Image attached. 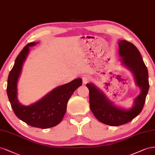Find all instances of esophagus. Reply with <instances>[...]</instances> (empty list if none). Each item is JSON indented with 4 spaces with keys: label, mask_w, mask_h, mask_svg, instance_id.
Masks as SVG:
<instances>
[{
    "label": "esophagus",
    "mask_w": 155,
    "mask_h": 155,
    "mask_svg": "<svg viewBox=\"0 0 155 155\" xmlns=\"http://www.w3.org/2000/svg\"><path fill=\"white\" fill-rule=\"evenodd\" d=\"M82 81H83V84H86L89 81H90V78L87 76H84L82 78Z\"/></svg>",
    "instance_id": "34e87169"
}]
</instances>
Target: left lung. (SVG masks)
Wrapping results in <instances>:
<instances>
[{"mask_svg": "<svg viewBox=\"0 0 155 155\" xmlns=\"http://www.w3.org/2000/svg\"><path fill=\"white\" fill-rule=\"evenodd\" d=\"M119 55L122 66L133 74L136 86L140 93L134 98L132 106L123 107L109 100L101 89L93 83H87L90 109L98 120L111 126H118L131 121L142 110L149 84L147 67L140 51L134 45L125 40L118 42Z\"/></svg>", "mask_w": 155, "mask_h": 155, "instance_id": "1", "label": "left lung"}]
</instances>
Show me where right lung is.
<instances>
[{"label": "right lung", "instance_id": "right-lung-1", "mask_svg": "<svg viewBox=\"0 0 155 155\" xmlns=\"http://www.w3.org/2000/svg\"><path fill=\"white\" fill-rule=\"evenodd\" d=\"M38 42H31L25 46L17 56L14 66L9 74L7 94L15 115L29 126L48 129L62 121L66 111L69 98L82 84L81 78L56 87L37 102L25 106L18 100L17 85L24 62L29 52V48Z\"/></svg>", "mask_w": 155, "mask_h": 155}]
</instances>
